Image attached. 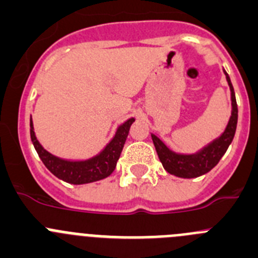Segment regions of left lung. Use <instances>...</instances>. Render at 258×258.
I'll use <instances>...</instances> for the list:
<instances>
[{"label":"left lung","instance_id":"left-lung-1","mask_svg":"<svg viewBox=\"0 0 258 258\" xmlns=\"http://www.w3.org/2000/svg\"><path fill=\"white\" fill-rule=\"evenodd\" d=\"M222 71H224L226 82L230 89L231 112L226 127L220 136L202 146L197 152L186 154V153L173 152L158 138L157 135L152 134V140L155 146V150H157L158 158L162 162L163 168L171 175L181 178H194L210 172L211 169L219 163V161L226 153L227 148L233 141L236 130V122H238V106H236L235 92H234L230 77L225 69Z\"/></svg>","mask_w":258,"mask_h":258}]
</instances>
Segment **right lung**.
I'll use <instances>...</instances> for the list:
<instances>
[{
	"label": "right lung",
	"mask_w": 258,
	"mask_h": 258,
	"mask_svg": "<svg viewBox=\"0 0 258 258\" xmlns=\"http://www.w3.org/2000/svg\"><path fill=\"white\" fill-rule=\"evenodd\" d=\"M134 122L135 118L131 117L124 120L123 123H120L115 130L113 138L109 140V143L103 149L97 154L90 158H85V159H66V158L56 157L47 152L36 138L32 117L31 140L33 143L37 154L41 158V161L52 175L56 176L60 180L66 181L68 184H90V182L103 180L112 175L117 166V161L119 159L120 152L126 143L130 127Z\"/></svg>",
	"instance_id": "add662e5"
}]
</instances>
